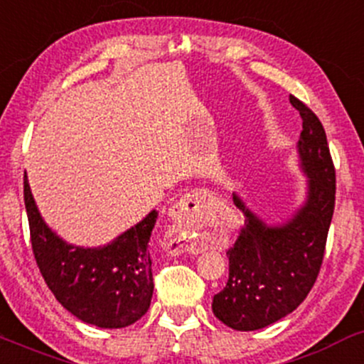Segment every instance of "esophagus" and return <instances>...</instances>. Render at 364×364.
Listing matches in <instances>:
<instances>
[{"label": "esophagus", "instance_id": "esophagus-1", "mask_svg": "<svg viewBox=\"0 0 364 364\" xmlns=\"http://www.w3.org/2000/svg\"><path fill=\"white\" fill-rule=\"evenodd\" d=\"M213 194L210 191L196 189L186 194L171 208V222L173 225L168 228L165 235V246L175 252H198L196 244V225L199 223L204 206L210 204Z\"/></svg>", "mask_w": 364, "mask_h": 364}]
</instances>
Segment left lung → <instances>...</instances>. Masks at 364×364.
<instances>
[{"instance_id":"left-lung-1","label":"left lung","mask_w":364,"mask_h":364,"mask_svg":"<svg viewBox=\"0 0 364 364\" xmlns=\"http://www.w3.org/2000/svg\"><path fill=\"white\" fill-rule=\"evenodd\" d=\"M289 100L303 118L297 153L308 193L282 225H267L234 193V204L246 220L227 251L228 280L211 308L220 321L240 332L275 323L306 299L320 273L336 208V168L323 125L303 101Z\"/></svg>"}]
</instances>
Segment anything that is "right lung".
I'll return each instance as SVG.
<instances>
[{"mask_svg":"<svg viewBox=\"0 0 364 364\" xmlns=\"http://www.w3.org/2000/svg\"><path fill=\"white\" fill-rule=\"evenodd\" d=\"M23 201L36 263L65 309L100 328H124L144 316L154 289L149 237L156 210L106 246L80 247L65 242L44 223L27 175Z\"/></svg>","mask_w":364,"mask_h":364,"instance_id":"1","label":"right lung"}]
</instances>
